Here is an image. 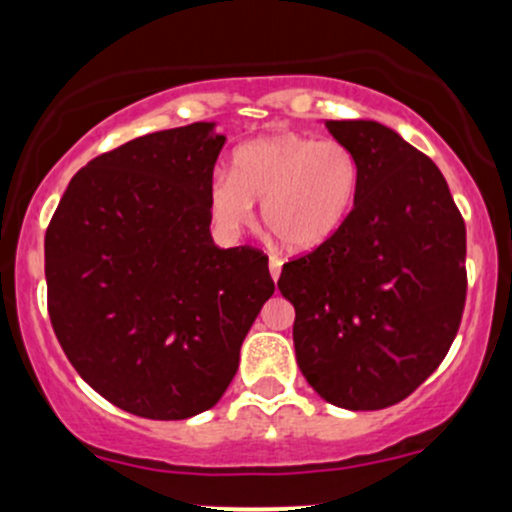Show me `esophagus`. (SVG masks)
Segmentation results:
<instances>
[{
  "mask_svg": "<svg viewBox=\"0 0 512 512\" xmlns=\"http://www.w3.org/2000/svg\"><path fill=\"white\" fill-rule=\"evenodd\" d=\"M281 264H284V262H281L279 257H276V255L269 257V274H272V279H274V281L279 279V274H281Z\"/></svg>",
  "mask_w": 512,
  "mask_h": 512,
  "instance_id": "1",
  "label": "esophagus"
}]
</instances>
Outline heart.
<instances>
[{
    "label": "heart",
    "mask_w": 512,
    "mask_h": 512,
    "mask_svg": "<svg viewBox=\"0 0 512 512\" xmlns=\"http://www.w3.org/2000/svg\"><path fill=\"white\" fill-rule=\"evenodd\" d=\"M358 161L337 139L281 132L243 144L231 173L209 182L211 219L236 233L262 199V223L286 250L308 252L337 236L358 195Z\"/></svg>",
    "instance_id": "heart-1"
}]
</instances>
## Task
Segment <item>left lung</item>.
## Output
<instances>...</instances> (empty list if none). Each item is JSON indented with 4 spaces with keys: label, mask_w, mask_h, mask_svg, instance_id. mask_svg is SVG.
I'll list each match as a JSON object with an SVG mask.
<instances>
[{
    "label": "left lung",
    "mask_w": 512,
    "mask_h": 512,
    "mask_svg": "<svg viewBox=\"0 0 512 512\" xmlns=\"http://www.w3.org/2000/svg\"><path fill=\"white\" fill-rule=\"evenodd\" d=\"M354 151L358 195L337 236L284 264L310 387L351 411L392 407L448 354L467 298V236L443 173L395 129L327 120Z\"/></svg>",
    "instance_id": "8db88e82"
}]
</instances>
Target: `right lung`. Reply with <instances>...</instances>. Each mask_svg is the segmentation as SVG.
<instances>
[{
  "instance_id": "1",
  "label": "right lung",
  "mask_w": 512,
  "mask_h": 512,
  "mask_svg": "<svg viewBox=\"0 0 512 512\" xmlns=\"http://www.w3.org/2000/svg\"><path fill=\"white\" fill-rule=\"evenodd\" d=\"M214 122L88 161L45 233L48 313L69 363L129 414L178 421L219 402L274 293L267 255L211 240Z\"/></svg>"
}]
</instances>
